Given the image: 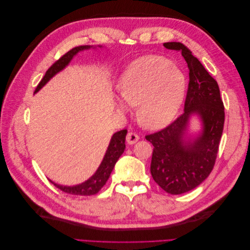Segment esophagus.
Segmentation results:
<instances>
[{
	"instance_id": "34e87169",
	"label": "esophagus",
	"mask_w": 250,
	"mask_h": 250,
	"mask_svg": "<svg viewBox=\"0 0 250 250\" xmlns=\"http://www.w3.org/2000/svg\"><path fill=\"white\" fill-rule=\"evenodd\" d=\"M140 140V137L134 132H128L126 135V142L129 144V145H133V144L137 143Z\"/></svg>"
}]
</instances>
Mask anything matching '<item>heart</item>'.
I'll return each instance as SVG.
<instances>
[{
	"mask_svg": "<svg viewBox=\"0 0 250 250\" xmlns=\"http://www.w3.org/2000/svg\"><path fill=\"white\" fill-rule=\"evenodd\" d=\"M186 79L164 57L148 55L135 59L119 81L121 100L138 106L139 122L148 129L167 125L183 102ZM124 110L122 104L119 107Z\"/></svg>",
	"mask_w": 250,
	"mask_h": 250,
	"instance_id": "b5f03b06",
	"label": "heart"
}]
</instances>
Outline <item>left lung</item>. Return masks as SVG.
I'll list each match as a JSON object with an SVG mask.
<instances>
[{
  "label": "left lung",
  "instance_id": "left-lung-1",
  "mask_svg": "<svg viewBox=\"0 0 250 250\" xmlns=\"http://www.w3.org/2000/svg\"><path fill=\"white\" fill-rule=\"evenodd\" d=\"M168 50L180 52L188 63V84L185 111L163 129L146 135L153 145L150 171L155 183L169 194L193 190L214 169L224 126V105L217 81L204 69L192 51L177 42H165ZM192 113L204 123L201 137L185 143L182 134Z\"/></svg>",
  "mask_w": 250,
  "mask_h": 250
}]
</instances>
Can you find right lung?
Returning <instances> with one entry per match:
<instances>
[{"instance_id": "obj_1", "label": "right lung", "mask_w": 250, "mask_h": 250, "mask_svg": "<svg viewBox=\"0 0 250 250\" xmlns=\"http://www.w3.org/2000/svg\"><path fill=\"white\" fill-rule=\"evenodd\" d=\"M89 48H90L89 46L75 47L69 52H66L65 54L62 55L58 60H56V62L49 67L46 74H44L43 78L41 80L39 85L36 86L34 93L39 92V90L50 80V78H52L59 71H62L65 65L69 64L73 56L76 55L79 51L89 49ZM126 133H127V130L123 129L116 132L112 135L109 146L107 148L106 153H105V156L100 165V167L98 168L97 172L88 180H86L85 183L75 186V187H63V186L56 185L55 183H53V181H51V183L56 188H58L59 190H62V192L67 194L78 195V196H90V195L97 194L103 188V186L106 184V181L109 178L110 173L113 167H115L116 163L118 162L119 157L124 152Z\"/></svg>"}]
</instances>
